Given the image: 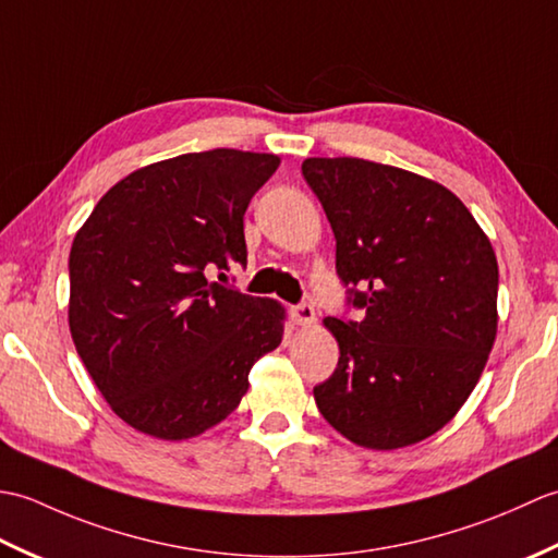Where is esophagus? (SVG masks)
Wrapping results in <instances>:
<instances>
[{
  "mask_svg": "<svg viewBox=\"0 0 558 558\" xmlns=\"http://www.w3.org/2000/svg\"><path fill=\"white\" fill-rule=\"evenodd\" d=\"M292 318H294V324H298V326H312L316 322L314 306L310 302H302L298 306H292Z\"/></svg>",
  "mask_w": 558,
  "mask_h": 558,
  "instance_id": "obj_1",
  "label": "esophagus"
}]
</instances>
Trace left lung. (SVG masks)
Here are the masks:
<instances>
[{"label":"left lung","mask_w":558,"mask_h":558,"mask_svg":"<svg viewBox=\"0 0 558 558\" xmlns=\"http://www.w3.org/2000/svg\"><path fill=\"white\" fill-rule=\"evenodd\" d=\"M336 234V270L360 322L328 316L336 372L314 388L352 444L393 450L436 434L477 386L496 338L499 266L446 186L362 158H306Z\"/></svg>","instance_id":"1"}]
</instances>
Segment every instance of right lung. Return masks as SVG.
Returning <instances> with one entry per match:
<instances>
[{
	"mask_svg": "<svg viewBox=\"0 0 558 558\" xmlns=\"http://www.w3.org/2000/svg\"><path fill=\"white\" fill-rule=\"evenodd\" d=\"M270 153L216 148L117 182L69 254V328L117 417L182 441L240 405L256 360L286 330L278 302L218 280L246 266L244 213L278 170Z\"/></svg>",
	"mask_w": 558,
	"mask_h": 558,
	"instance_id": "add662e5",
	"label": "right lung"
}]
</instances>
